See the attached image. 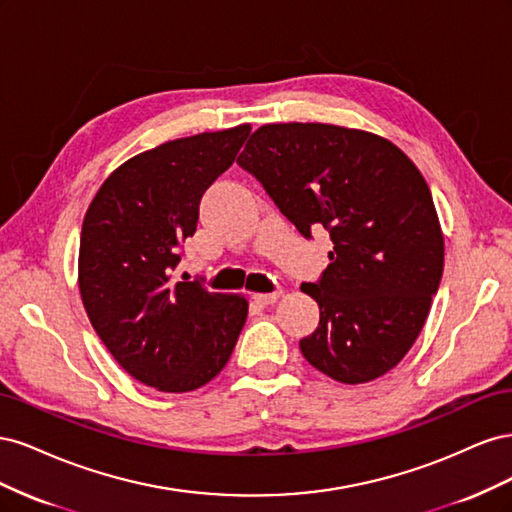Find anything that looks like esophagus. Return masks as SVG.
I'll use <instances>...</instances> for the list:
<instances>
[{"mask_svg": "<svg viewBox=\"0 0 512 512\" xmlns=\"http://www.w3.org/2000/svg\"><path fill=\"white\" fill-rule=\"evenodd\" d=\"M256 303H260V305H271V303H275L277 299H280V292H267V294H254L252 297Z\"/></svg>", "mask_w": 512, "mask_h": 512, "instance_id": "34e87169", "label": "esophagus"}]
</instances>
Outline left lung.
<instances>
[{"mask_svg": "<svg viewBox=\"0 0 512 512\" xmlns=\"http://www.w3.org/2000/svg\"><path fill=\"white\" fill-rule=\"evenodd\" d=\"M273 203L333 250L318 284L320 307L299 346L309 365L342 384L371 382L412 348L444 269V235L429 185L389 138L333 123H267L237 160Z\"/></svg>", "mask_w": 512, "mask_h": 512, "instance_id": "1", "label": "left lung"}]
</instances>
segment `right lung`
Instances as JSON below:
<instances>
[{
  "instance_id": "1",
  "label": "right lung",
  "mask_w": 512,
  "mask_h": 512,
  "mask_svg": "<svg viewBox=\"0 0 512 512\" xmlns=\"http://www.w3.org/2000/svg\"><path fill=\"white\" fill-rule=\"evenodd\" d=\"M250 123L138 153L113 170L85 213L79 290L102 344L128 374L188 393L228 363L247 318L243 294L175 277L205 190L235 162Z\"/></svg>"
}]
</instances>
